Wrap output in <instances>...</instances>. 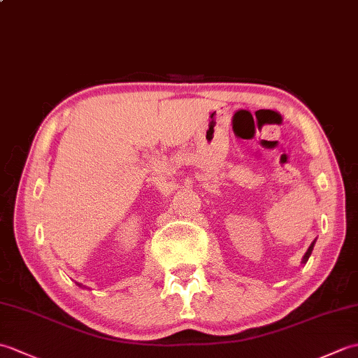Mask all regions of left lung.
<instances>
[{
  "mask_svg": "<svg viewBox=\"0 0 358 358\" xmlns=\"http://www.w3.org/2000/svg\"><path fill=\"white\" fill-rule=\"evenodd\" d=\"M315 241L317 240H314L313 243H310V246H309V249L306 250V254L303 255V260H301V263H306L308 260H309V257H310V254H313V249H314V245H315Z\"/></svg>",
  "mask_w": 358,
  "mask_h": 358,
  "instance_id": "left-lung-1",
  "label": "left lung"
}]
</instances>
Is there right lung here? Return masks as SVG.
<instances>
[{
    "label": "right lung",
    "instance_id": "right-lung-1",
    "mask_svg": "<svg viewBox=\"0 0 358 358\" xmlns=\"http://www.w3.org/2000/svg\"><path fill=\"white\" fill-rule=\"evenodd\" d=\"M78 286H81V285H78Z\"/></svg>",
    "mask_w": 358,
    "mask_h": 358
}]
</instances>
